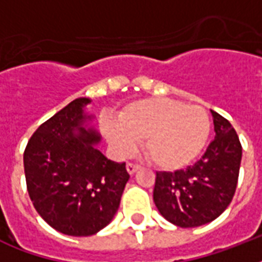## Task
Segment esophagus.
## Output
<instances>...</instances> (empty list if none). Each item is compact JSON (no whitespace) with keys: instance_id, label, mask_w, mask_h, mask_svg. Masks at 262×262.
I'll return each instance as SVG.
<instances>
[{"instance_id":"obj_1","label":"esophagus","mask_w":262,"mask_h":262,"mask_svg":"<svg viewBox=\"0 0 262 262\" xmlns=\"http://www.w3.org/2000/svg\"><path fill=\"white\" fill-rule=\"evenodd\" d=\"M137 170H140V166H137V164H133V163H127L126 164V171L129 172L130 175L135 174Z\"/></svg>"}]
</instances>
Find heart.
<instances>
[{"label": "heart", "instance_id": "obj_1", "mask_svg": "<svg viewBox=\"0 0 262 262\" xmlns=\"http://www.w3.org/2000/svg\"><path fill=\"white\" fill-rule=\"evenodd\" d=\"M113 151L126 156L143 140V149L156 167L174 171L189 166L205 147L211 132L207 110L174 99L148 98L127 103L118 119H100Z\"/></svg>", "mask_w": 262, "mask_h": 262}]
</instances>
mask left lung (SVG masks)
Instances as JSON below:
<instances>
[{
    "label": "left lung",
    "mask_w": 262,
    "mask_h": 262,
    "mask_svg": "<svg viewBox=\"0 0 262 262\" xmlns=\"http://www.w3.org/2000/svg\"><path fill=\"white\" fill-rule=\"evenodd\" d=\"M215 139L186 170L156 172L154 201L160 215L178 227H199L230 205L239 175L242 145L227 119L211 110Z\"/></svg>",
    "instance_id": "8db88e82"
}]
</instances>
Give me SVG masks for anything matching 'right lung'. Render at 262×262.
I'll use <instances>...</instances> for the list:
<instances>
[{
	"label": "right lung",
	"mask_w": 262,
	"mask_h": 262,
	"mask_svg": "<svg viewBox=\"0 0 262 262\" xmlns=\"http://www.w3.org/2000/svg\"><path fill=\"white\" fill-rule=\"evenodd\" d=\"M91 99H75L43 122L24 151L27 190L49 226L72 236L100 231L118 211L129 174L95 144L100 136L84 123Z\"/></svg>",
	"instance_id": "right-lung-1"
}]
</instances>
